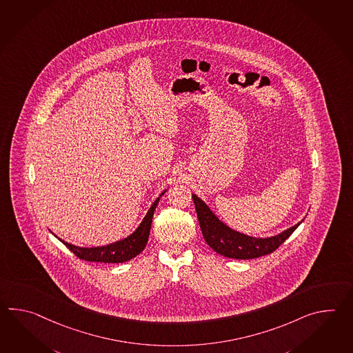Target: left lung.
Wrapping results in <instances>:
<instances>
[{"label": "left lung", "instance_id": "left-lung-1", "mask_svg": "<svg viewBox=\"0 0 353 353\" xmlns=\"http://www.w3.org/2000/svg\"><path fill=\"white\" fill-rule=\"evenodd\" d=\"M192 200L195 203L197 219L206 243L216 253L228 259H251L270 254L276 251L304 221L303 219L294 227L288 228L272 236H253L229 227L196 194H192Z\"/></svg>", "mask_w": 353, "mask_h": 353}]
</instances>
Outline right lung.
Wrapping results in <instances>:
<instances>
[{"label":"right lung","instance_id":"1","mask_svg":"<svg viewBox=\"0 0 353 353\" xmlns=\"http://www.w3.org/2000/svg\"><path fill=\"white\" fill-rule=\"evenodd\" d=\"M167 190L168 188L162 191L161 195L158 196L157 199L154 200V203L150 205L148 212L144 215L141 224L137 227L133 233L126 235V236L119 239L117 242H112V243L106 244V245H99V247H79V245L67 243L65 241L58 238L55 234L54 236H57L79 259L90 261V262H103V263L126 262L129 259H134L135 256H138L145 248L147 242H148L153 214H154V210H156L158 203H159L161 196L165 195Z\"/></svg>","mask_w":353,"mask_h":353}]
</instances>
